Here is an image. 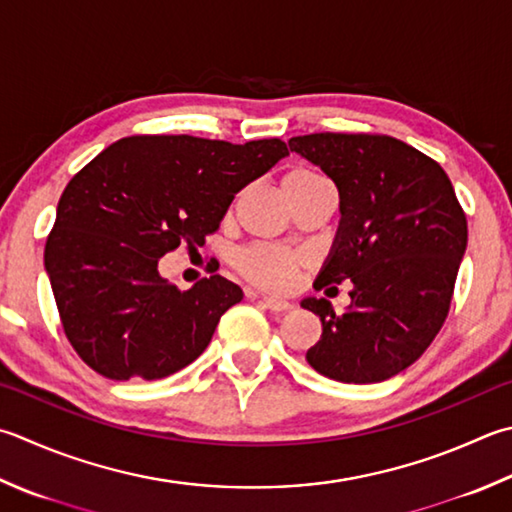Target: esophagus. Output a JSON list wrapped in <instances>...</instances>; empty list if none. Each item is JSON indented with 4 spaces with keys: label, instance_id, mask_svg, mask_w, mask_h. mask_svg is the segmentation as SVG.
I'll list each match as a JSON object with an SVG mask.
<instances>
[{
    "label": "esophagus",
    "instance_id": "34e87169",
    "mask_svg": "<svg viewBox=\"0 0 512 512\" xmlns=\"http://www.w3.org/2000/svg\"><path fill=\"white\" fill-rule=\"evenodd\" d=\"M260 303H263L267 310H272V312H287L289 307H292V303L285 301V298H281V296H263L260 298Z\"/></svg>",
    "mask_w": 512,
    "mask_h": 512
}]
</instances>
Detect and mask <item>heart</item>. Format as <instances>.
Returning a JSON list of instances; mask_svg holds the SVG:
<instances>
[{"label": "heart", "mask_w": 512, "mask_h": 512, "mask_svg": "<svg viewBox=\"0 0 512 512\" xmlns=\"http://www.w3.org/2000/svg\"><path fill=\"white\" fill-rule=\"evenodd\" d=\"M327 182L312 169H294L283 178L285 196L292 198L314 185ZM312 267V258L305 252H287L269 245H252L238 252L236 269L245 281L267 289H289L298 283L305 269Z\"/></svg>", "instance_id": "heart-1"}]
</instances>
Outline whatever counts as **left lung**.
I'll return each instance as SVG.
<instances>
[{
	"mask_svg": "<svg viewBox=\"0 0 512 512\" xmlns=\"http://www.w3.org/2000/svg\"><path fill=\"white\" fill-rule=\"evenodd\" d=\"M289 149L312 160L341 196V227L316 289L352 283L343 314L305 298L323 323L312 368L343 383H379L412 365L446 323L466 211L437 160L383 133H310Z\"/></svg>",
	"mask_w": 512,
	"mask_h": 512,
	"instance_id": "obj_1",
	"label": "left lung"
}]
</instances>
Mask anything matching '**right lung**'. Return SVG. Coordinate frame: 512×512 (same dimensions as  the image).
Listing matches in <instances>:
<instances>
[{"mask_svg":"<svg viewBox=\"0 0 512 512\" xmlns=\"http://www.w3.org/2000/svg\"><path fill=\"white\" fill-rule=\"evenodd\" d=\"M278 138L231 144L194 136H129L66 185L44 265L64 334L113 381L165 379L205 352L243 292L223 276L169 285L158 260L205 245L240 189L287 156Z\"/></svg>","mask_w":512,"mask_h":512,"instance_id":"obj_1","label":"right lung"}]
</instances>
